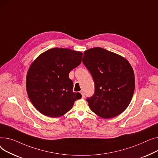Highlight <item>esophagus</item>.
I'll return each instance as SVG.
<instances>
[{"label":"esophagus","instance_id":"1","mask_svg":"<svg viewBox=\"0 0 158 158\" xmlns=\"http://www.w3.org/2000/svg\"><path fill=\"white\" fill-rule=\"evenodd\" d=\"M80 93H81V98H85V94H84V93H83V91H81Z\"/></svg>","mask_w":158,"mask_h":158}]
</instances>
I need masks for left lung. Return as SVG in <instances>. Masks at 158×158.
Segmentation results:
<instances>
[{
  "mask_svg": "<svg viewBox=\"0 0 158 158\" xmlns=\"http://www.w3.org/2000/svg\"><path fill=\"white\" fill-rule=\"evenodd\" d=\"M82 62L95 83L94 95L87 99L90 110L106 119L122 114L130 103L135 90V74L128 60L95 47L84 52Z\"/></svg>",
  "mask_w": 158,
  "mask_h": 158,
  "instance_id": "obj_1",
  "label": "left lung"
}]
</instances>
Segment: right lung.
Instances as JSON below:
<instances>
[{
  "label": "right lung",
  "mask_w": 158,
  "mask_h": 158,
  "mask_svg": "<svg viewBox=\"0 0 158 158\" xmlns=\"http://www.w3.org/2000/svg\"><path fill=\"white\" fill-rule=\"evenodd\" d=\"M82 53L69 48H54L37 57L26 77L28 96L37 110L50 117H59L81 98L73 92L70 71L80 64Z\"/></svg>",
  "instance_id": "add662e5"
}]
</instances>
